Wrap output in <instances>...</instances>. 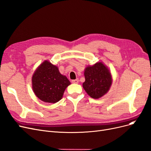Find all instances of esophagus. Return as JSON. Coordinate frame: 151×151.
<instances>
[{
  "mask_svg": "<svg viewBox=\"0 0 151 151\" xmlns=\"http://www.w3.org/2000/svg\"><path fill=\"white\" fill-rule=\"evenodd\" d=\"M78 81H79V80H78V79H76V80H73L71 81L72 83H74V84H77L78 83Z\"/></svg>",
  "mask_w": 151,
  "mask_h": 151,
  "instance_id": "34e87169",
  "label": "esophagus"
}]
</instances>
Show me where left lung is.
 Wrapping results in <instances>:
<instances>
[{"mask_svg":"<svg viewBox=\"0 0 151 151\" xmlns=\"http://www.w3.org/2000/svg\"><path fill=\"white\" fill-rule=\"evenodd\" d=\"M84 75L83 87L91 98L99 99L109 91L112 80L110 71L102 63L86 67Z\"/></svg>","mask_w":151,"mask_h":151,"instance_id":"left-lung-1","label":"left lung"}]
</instances>
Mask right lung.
<instances>
[{
  "label": "right lung",
  "mask_w": 151,
  "mask_h": 151,
  "mask_svg": "<svg viewBox=\"0 0 151 151\" xmlns=\"http://www.w3.org/2000/svg\"><path fill=\"white\" fill-rule=\"evenodd\" d=\"M32 83L37 98L47 103L54 104L61 99L70 81L60 73L57 66L45 61L34 73Z\"/></svg>",
  "instance_id": "1"
}]
</instances>
